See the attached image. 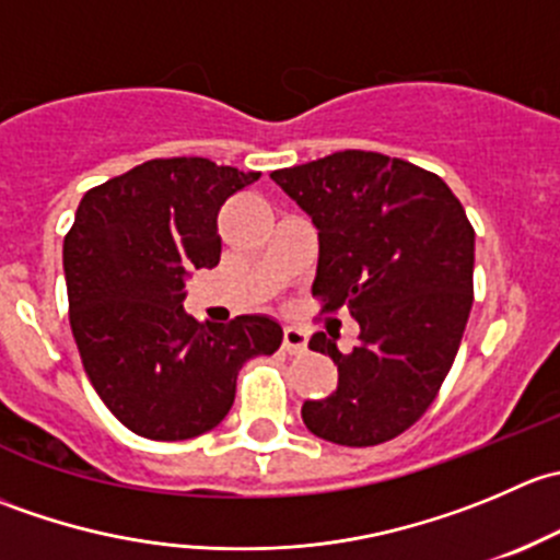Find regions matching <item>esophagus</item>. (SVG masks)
I'll return each instance as SVG.
<instances>
[{
    "label": "esophagus",
    "mask_w": 560,
    "mask_h": 560,
    "mask_svg": "<svg viewBox=\"0 0 560 560\" xmlns=\"http://www.w3.org/2000/svg\"><path fill=\"white\" fill-rule=\"evenodd\" d=\"M308 347V336L301 327H287L284 330V349L290 354H303Z\"/></svg>",
    "instance_id": "1"
}]
</instances>
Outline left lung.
Returning <instances> with one entry per match:
<instances>
[{"mask_svg":"<svg viewBox=\"0 0 560 560\" xmlns=\"http://www.w3.org/2000/svg\"><path fill=\"white\" fill-rule=\"evenodd\" d=\"M270 178L319 230L314 298L349 308L352 352L314 332L338 365L336 393L306 400L314 436L374 447L415 425L447 380L474 303V228L436 173L376 151H336Z\"/></svg>","mask_w":560,"mask_h":560,"instance_id":"1","label":"left lung"}]
</instances>
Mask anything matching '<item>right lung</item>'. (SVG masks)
Wrapping results in <instances>:
<instances>
[{
  "label": "right lung",
  "instance_id": "1",
  "mask_svg": "<svg viewBox=\"0 0 560 560\" xmlns=\"http://www.w3.org/2000/svg\"><path fill=\"white\" fill-rule=\"evenodd\" d=\"M257 178L202 156L151 160L78 206L65 235L72 336L92 387L138 436L184 442L217 428L246 360L281 347L270 316L200 325L180 306L189 270L219 262V208Z\"/></svg>",
  "mask_w": 560,
  "mask_h": 560
}]
</instances>
